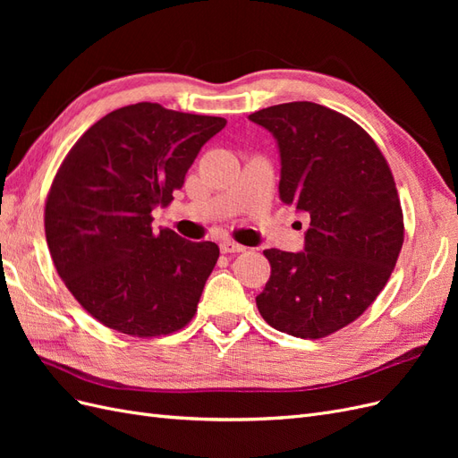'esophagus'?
I'll return each mask as SVG.
<instances>
[{
	"label": "esophagus",
	"mask_w": 458,
	"mask_h": 458,
	"mask_svg": "<svg viewBox=\"0 0 458 458\" xmlns=\"http://www.w3.org/2000/svg\"><path fill=\"white\" fill-rule=\"evenodd\" d=\"M219 248H221V252H224V254H239V252L246 250L242 244H237L234 241H224L219 244Z\"/></svg>",
	"instance_id": "1"
}]
</instances>
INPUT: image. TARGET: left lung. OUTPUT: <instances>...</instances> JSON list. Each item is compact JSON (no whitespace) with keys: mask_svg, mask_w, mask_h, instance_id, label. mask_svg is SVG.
<instances>
[{"mask_svg":"<svg viewBox=\"0 0 458 458\" xmlns=\"http://www.w3.org/2000/svg\"><path fill=\"white\" fill-rule=\"evenodd\" d=\"M248 118L279 147L281 200L310 217L301 252H263L271 276L256 306L286 335L328 336L377 300L403 246L390 165L361 126L323 105L283 103Z\"/></svg>","mask_w":458,"mask_h":458,"instance_id":"obj_1","label":"left lung"}]
</instances>
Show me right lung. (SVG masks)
<instances>
[{"label":"right lung","mask_w":458,"mask_h":458,"mask_svg":"<svg viewBox=\"0 0 458 458\" xmlns=\"http://www.w3.org/2000/svg\"><path fill=\"white\" fill-rule=\"evenodd\" d=\"M227 120L122 106L80 137L53 179L46 239L66 288L97 321L150 338L183 328L219 258L216 242L152 229L202 145Z\"/></svg>","instance_id":"right-lung-1"}]
</instances>
